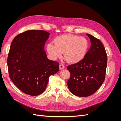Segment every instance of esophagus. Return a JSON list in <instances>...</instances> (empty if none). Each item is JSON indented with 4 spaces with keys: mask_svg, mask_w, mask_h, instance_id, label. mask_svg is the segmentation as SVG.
Masks as SVG:
<instances>
[{
    "mask_svg": "<svg viewBox=\"0 0 121 121\" xmlns=\"http://www.w3.org/2000/svg\"><path fill=\"white\" fill-rule=\"evenodd\" d=\"M65 68V66L63 65V64H60V65H59V69H64Z\"/></svg>",
    "mask_w": 121,
    "mask_h": 121,
    "instance_id": "34e87169",
    "label": "esophagus"
}]
</instances>
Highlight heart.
Here are the masks:
<instances>
[{"label": "heart", "instance_id": "heart-1", "mask_svg": "<svg viewBox=\"0 0 121 121\" xmlns=\"http://www.w3.org/2000/svg\"><path fill=\"white\" fill-rule=\"evenodd\" d=\"M48 43L47 51L52 59L60 58L64 52L65 58L71 63H77L85 57L89 48V42L85 37L73 34H64L55 37Z\"/></svg>", "mask_w": 121, "mask_h": 121}]
</instances>
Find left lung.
<instances>
[{"label": "left lung", "mask_w": 121, "mask_h": 121, "mask_svg": "<svg viewBox=\"0 0 121 121\" xmlns=\"http://www.w3.org/2000/svg\"><path fill=\"white\" fill-rule=\"evenodd\" d=\"M91 48L81 61L69 65L67 69L70 78L67 84L75 96L86 97L96 92L105 79L107 67V54L101 41L90 34Z\"/></svg>", "instance_id": "1"}]
</instances>
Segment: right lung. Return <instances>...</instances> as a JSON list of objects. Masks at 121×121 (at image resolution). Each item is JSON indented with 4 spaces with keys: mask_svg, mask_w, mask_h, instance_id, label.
<instances>
[{
    "mask_svg": "<svg viewBox=\"0 0 121 121\" xmlns=\"http://www.w3.org/2000/svg\"><path fill=\"white\" fill-rule=\"evenodd\" d=\"M49 34L44 30H27L16 36L10 46L9 76L19 90L30 96L43 93L50 76L59 71V62L49 60L44 50Z\"/></svg>",
    "mask_w": 121,
    "mask_h": 121,
    "instance_id": "right-lung-1",
    "label": "right lung"
}]
</instances>
